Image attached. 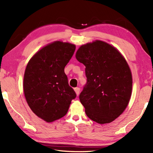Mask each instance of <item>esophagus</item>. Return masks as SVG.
Segmentation results:
<instances>
[{"instance_id": "1", "label": "esophagus", "mask_w": 153, "mask_h": 153, "mask_svg": "<svg viewBox=\"0 0 153 153\" xmlns=\"http://www.w3.org/2000/svg\"><path fill=\"white\" fill-rule=\"evenodd\" d=\"M74 91H75V92H76L77 96H78V95H79V94L80 89L79 88V87H76V88H75V89H74Z\"/></svg>"}]
</instances>
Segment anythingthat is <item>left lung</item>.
I'll list each match as a JSON object with an SVG mask.
<instances>
[{"label":"left lung","mask_w":153,"mask_h":153,"mask_svg":"<svg viewBox=\"0 0 153 153\" xmlns=\"http://www.w3.org/2000/svg\"><path fill=\"white\" fill-rule=\"evenodd\" d=\"M76 58L85 66L87 84L79 95L86 115L100 124L118 118L128 106L132 75L121 53L100 40L82 45Z\"/></svg>","instance_id":"left-lung-1"}]
</instances>
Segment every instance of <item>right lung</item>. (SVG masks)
Wrapping results in <instances>:
<instances>
[{
	"label": "right lung",
	"instance_id": "obj_1",
	"mask_svg": "<svg viewBox=\"0 0 153 153\" xmlns=\"http://www.w3.org/2000/svg\"><path fill=\"white\" fill-rule=\"evenodd\" d=\"M76 45L56 41L39 50L28 62L24 76V93L35 115L47 122L62 118L76 94L68 85L64 68Z\"/></svg>",
	"mask_w": 153,
	"mask_h": 153
}]
</instances>
